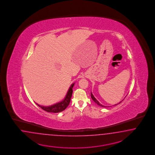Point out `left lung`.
I'll use <instances>...</instances> for the list:
<instances>
[{
  "label": "left lung",
  "mask_w": 155,
  "mask_h": 155,
  "mask_svg": "<svg viewBox=\"0 0 155 155\" xmlns=\"http://www.w3.org/2000/svg\"><path fill=\"white\" fill-rule=\"evenodd\" d=\"M91 98H92V99L94 101V102H95V103H97L98 105H99V106H102V107H106V106H103V105H102V104H101V103H99V102L96 99V98H95L94 97V95H93V94H92V93H91ZM122 101H121V102H120L119 103H117V104H114V106H115V105H117V104H119L120 103H121L122 102Z\"/></svg>",
  "instance_id": "left-lung-1"
}]
</instances>
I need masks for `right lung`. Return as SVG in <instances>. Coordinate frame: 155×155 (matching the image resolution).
Instances as JSON below:
<instances>
[{"mask_svg": "<svg viewBox=\"0 0 155 155\" xmlns=\"http://www.w3.org/2000/svg\"><path fill=\"white\" fill-rule=\"evenodd\" d=\"M74 85V84H73L69 87V89L68 91V93L66 94L65 98L64 100H62L60 102L56 103L52 106H40V104H38L36 103V104L38 106H39L40 108H42L44 111L48 112V113H60L62 111H64L65 109L68 105L69 104L70 102H71V98L72 96V93H73V87Z\"/></svg>", "mask_w": 155, "mask_h": 155, "instance_id": "right-lung-1", "label": "right lung"}]
</instances>
